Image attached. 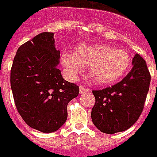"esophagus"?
Listing matches in <instances>:
<instances>
[{"label": "esophagus", "mask_w": 157, "mask_h": 157, "mask_svg": "<svg viewBox=\"0 0 157 157\" xmlns=\"http://www.w3.org/2000/svg\"><path fill=\"white\" fill-rule=\"evenodd\" d=\"M88 92V88H84V87H83V86H80L79 87V93L81 94H86Z\"/></svg>", "instance_id": "34e87169"}]
</instances>
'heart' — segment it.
<instances>
[{"mask_svg":"<svg viewBox=\"0 0 157 157\" xmlns=\"http://www.w3.org/2000/svg\"><path fill=\"white\" fill-rule=\"evenodd\" d=\"M61 63L72 78L83 74L89 67V75L100 85H108L122 78L131 67L128 52L108 44H83L74 49V53H63Z\"/></svg>","mask_w":157,"mask_h":157,"instance_id":"heart-1","label":"heart"}]
</instances>
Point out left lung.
Returning <instances> with one entry per match:
<instances>
[{"label": "left lung", "mask_w": 157, "mask_h": 157, "mask_svg": "<svg viewBox=\"0 0 157 157\" xmlns=\"http://www.w3.org/2000/svg\"><path fill=\"white\" fill-rule=\"evenodd\" d=\"M150 82L146 61L136 54L132 59V69L121 82L93 91L96 99L91 113L94 126L107 134L131 128L143 110Z\"/></svg>", "instance_id": "8db88e82"}]
</instances>
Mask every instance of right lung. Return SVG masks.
Instances as JSON below:
<instances>
[{
  "instance_id": "1",
  "label": "right lung",
  "mask_w": 157,
  "mask_h": 157,
  "mask_svg": "<svg viewBox=\"0 0 157 157\" xmlns=\"http://www.w3.org/2000/svg\"><path fill=\"white\" fill-rule=\"evenodd\" d=\"M60 51L54 33L43 32L22 44L10 70V87L19 113L30 128L54 132L64 124L67 106L79 88L63 78L57 66Z\"/></svg>"
}]
</instances>
